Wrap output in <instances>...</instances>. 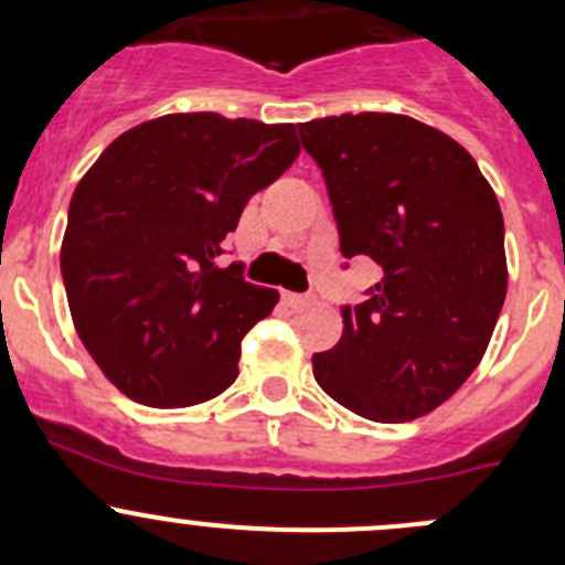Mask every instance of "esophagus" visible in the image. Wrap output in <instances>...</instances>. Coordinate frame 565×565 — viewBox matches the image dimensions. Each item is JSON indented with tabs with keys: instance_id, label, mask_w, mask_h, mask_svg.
<instances>
[{
	"instance_id": "1",
	"label": "esophagus",
	"mask_w": 565,
	"mask_h": 565,
	"mask_svg": "<svg viewBox=\"0 0 565 565\" xmlns=\"http://www.w3.org/2000/svg\"><path fill=\"white\" fill-rule=\"evenodd\" d=\"M284 303L292 306V309H306V306L315 303L311 295H300V292H284Z\"/></svg>"
}]
</instances>
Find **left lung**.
Returning <instances> with one entry per match:
<instances>
[{"instance_id": "1", "label": "left lung", "mask_w": 565, "mask_h": 565, "mask_svg": "<svg viewBox=\"0 0 565 565\" xmlns=\"http://www.w3.org/2000/svg\"><path fill=\"white\" fill-rule=\"evenodd\" d=\"M298 134L322 169L344 259L383 270L363 303L341 306L339 344L311 358L319 388L380 424L420 418L481 363L503 309L498 196L465 147L413 117L341 114Z\"/></svg>"}]
</instances>
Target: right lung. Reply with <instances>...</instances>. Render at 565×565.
Wrapping results in <instances>:
<instances>
[{
	"mask_svg": "<svg viewBox=\"0 0 565 565\" xmlns=\"http://www.w3.org/2000/svg\"><path fill=\"white\" fill-rule=\"evenodd\" d=\"M298 152L295 125L169 114L114 139L78 182L62 281L78 339L125 396L174 409L235 383L243 335L278 292L218 256Z\"/></svg>",
	"mask_w": 565,
	"mask_h": 565,
	"instance_id": "right-lung-1",
	"label": "right lung"
}]
</instances>
